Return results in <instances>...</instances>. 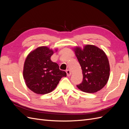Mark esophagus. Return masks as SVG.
I'll return each mask as SVG.
<instances>
[{
    "label": "esophagus",
    "mask_w": 129,
    "mask_h": 129,
    "mask_svg": "<svg viewBox=\"0 0 129 129\" xmlns=\"http://www.w3.org/2000/svg\"><path fill=\"white\" fill-rule=\"evenodd\" d=\"M66 73H67V76H70L71 75V74H72V73H71V72L69 71V70H67V71H66Z\"/></svg>",
    "instance_id": "34e87169"
}]
</instances>
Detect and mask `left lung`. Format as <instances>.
Here are the masks:
<instances>
[{
  "label": "left lung",
  "mask_w": 129,
  "mask_h": 129,
  "mask_svg": "<svg viewBox=\"0 0 129 129\" xmlns=\"http://www.w3.org/2000/svg\"><path fill=\"white\" fill-rule=\"evenodd\" d=\"M82 70L83 81L77 87L87 93H95L102 89L110 76V64L102 49L92 45L73 48Z\"/></svg>",
  "instance_id": "obj_1"
}]
</instances>
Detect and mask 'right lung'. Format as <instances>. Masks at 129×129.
<instances>
[{
	"label": "right lung",
	"mask_w": 129,
	"mask_h": 129,
	"mask_svg": "<svg viewBox=\"0 0 129 129\" xmlns=\"http://www.w3.org/2000/svg\"><path fill=\"white\" fill-rule=\"evenodd\" d=\"M48 47L40 46L31 51L27 56L24 65L23 77L31 91L37 94H46L55 89L62 77L66 76L64 71L52 61L50 57L57 52Z\"/></svg>",
	"instance_id": "right-lung-1"
}]
</instances>
